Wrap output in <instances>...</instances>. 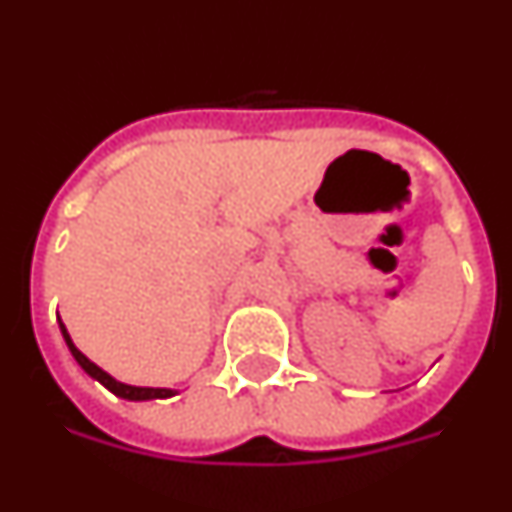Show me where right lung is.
Listing matches in <instances>:
<instances>
[{
  "instance_id": "right-lung-1",
  "label": "right lung",
  "mask_w": 512,
  "mask_h": 512,
  "mask_svg": "<svg viewBox=\"0 0 512 512\" xmlns=\"http://www.w3.org/2000/svg\"><path fill=\"white\" fill-rule=\"evenodd\" d=\"M58 328H61V336L63 341H66V346H69L71 356L76 359V364L84 369V372L89 374L92 379H97L99 384H104L107 390L112 392V395L122 397V400H133V402H143V400H166V397H174L179 395L176 390H169V387H135V384H125V382H117L112 374H107L102 369V366H97L94 361H89L87 356L81 354L79 348L74 346V341H71L69 330H66V325H63V320L58 318Z\"/></svg>"
}]
</instances>
